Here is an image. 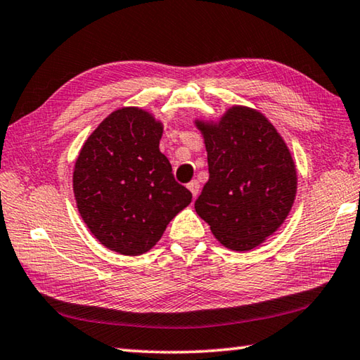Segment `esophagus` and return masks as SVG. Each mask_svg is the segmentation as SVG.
<instances>
[{
  "mask_svg": "<svg viewBox=\"0 0 360 360\" xmlns=\"http://www.w3.org/2000/svg\"><path fill=\"white\" fill-rule=\"evenodd\" d=\"M187 188H188V191H191L192 192V195H193V198L195 197H197V195H198V192H200V184H198V181H191V182H188V184H187Z\"/></svg>",
  "mask_w": 360,
  "mask_h": 360,
  "instance_id": "34e87169",
  "label": "esophagus"
}]
</instances>
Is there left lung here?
Segmentation results:
<instances>
[{"mask_svg":"<svg viewBox=\"0 0 360 360\" xmlns=\"http://www.w3.org/2000/svg\"><path fill=\"white\" fill-rule=\"evenodd\" d=\"M208 152L210 179L195 202L225 248L249 251L289 216L297 193L290 150L264 114L233 106L219 122L195 120Z\"/></svg>","mask_w":360,"mask_h":360,"instance_id":"1","label":"left lung"}]
</instances>
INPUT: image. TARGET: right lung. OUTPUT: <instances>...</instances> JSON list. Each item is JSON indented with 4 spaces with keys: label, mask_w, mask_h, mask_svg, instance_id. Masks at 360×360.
<instances>
[{
    "label": "right lung",
    "mask_w": 360,
    "mask_h": 360,
    "mask_svg": "<svg viewBox=\"0 0 360 360\" xmlns=\"http://www.w3.org/2000/svg\"><path fill=\"white\" fill-rule=\"evenodd\" d=\"M162 122L139 108L108 115L84 143L72 173L79 214L103 246L148 252L169 221L192 202L158 149Z\"/></svg>",
    "instance_id": "right-lung-1"
}]
</instances>
